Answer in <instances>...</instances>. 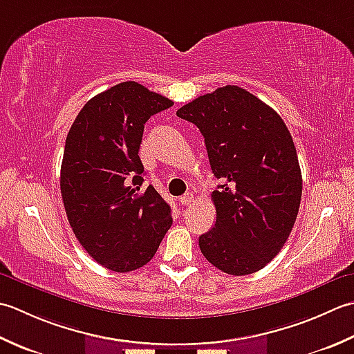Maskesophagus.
Listing matches in <instances>:
<instances>
[{
	"instance_id": "esophagus-1",
	"label": "esophagus",
	"mask_w": 354,
	"mask_h": 354,
	"mask_svg": "<svg viewBox=\"0 0 354 354\" xmlns=\"http://www.w3.org/2000/svg\"><path fill=\"white\" fill-rule=\"evenodd\" d=\"M192 194L191 192H186L185 196H182L178 198V201H180V205H183V206H187V205H191V201H192Z\"/></svg>"
}]
</instances>
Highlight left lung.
Returning a JSON list of instances; mask_svg holds the SVG:
<instances>
[{
	"mask_svg": "<svg viewBox=\"0 0 354 354\" xmlns=\"http://www.w3.org/2000/svg\"><path fill=\"white\" fill-rule=\"evenodd\" d=\"M177 116L203 134L221 180L212 192L217 220L198 238L201 254L229 275L261 270L283 249L301 203V168L284 120L236 85L194 99Z\"/></svg>",
	"mask_w": 354,
	"mask_h": 354,
	"instance_id": "8db88e82",
	"label": "left lung"
}]
</instances>
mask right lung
<instances>
[{
	"mask_svg": "<svg viewBox=\"0 0 354 354\" xmlns=\"http://www.w3.org/2000/svg\"><path fill=\"white\" fill-rule=\"evenodd\" d=\"M174 105L134 81L91 97L67 134L61 194L71 229L96 263L113 272L145 266L172 225L153 186L142 189L139 157L147 120Z\"/></svg>",
	"mask_w": 354,
	"mask_h": 354,
	"instance_id": "obj_1",
	"label": "right lung"
}]
</instances>
